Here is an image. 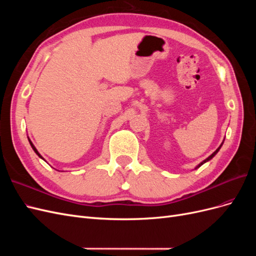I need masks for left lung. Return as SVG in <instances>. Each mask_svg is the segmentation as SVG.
Instances as JSON below:
<instances>
[{"instance_id": "1", "label": "left lung", "mask_w": 256, "mask_h": 256, "mask_svg": "<svg viewBox=\"0 0 256 256\" xmlns=\"http://www.w3.org/2000/svg\"><path fill=\"white\" fill-rule=\"evenodd\" d=\"M221 146H222V144H221V145H220V146L218 147V148H216V152H212V154H210V156H209V157H208L207 159H205V160H204L203 162H200V164H198V166H196V168H200V166H202V164H205V162H207V161H209V160H210V159H212V158L214 157V154H216V152H219V150L221 148Z\"/></svg>"}]
</instances>
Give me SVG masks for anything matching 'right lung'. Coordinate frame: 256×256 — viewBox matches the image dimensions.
I'll use <instances>...</instances> for the list:
<instances>
[{"mask_svg":"<svg viewBox=\"0 0 256 256\" xmlns=\"http://www.w3.org/2000/svg\"><path fill=\"white\" fill-rule=\"evenodd\" d=\"M28 141H30V140H28ZM30 146H32V148H33V150H34V152H36V154H38V156H40V158H42V156H40V152H37V150H36V148H35V146H34V145H33V143H32V142H30ZM42 159H44V158H42Z\"/></svg>","mask_w":256,"mask_h":256,"instance_id":"right-lung-1","label":"right lung"}]
</instances>
